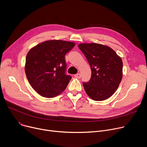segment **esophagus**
<instances>
[{
	"instance_id": "obj_1",
	"label": "esophagus",
	"mask_w": 147,
	"mask_h": 147,
	"mask_svg": "<svg viewBox=\"0 0 147 147\" xmlns=\"http://www.w3.org/2000/svg\"><path fill=\"white\" fill-rule=\"evenodd\" d=\"M75 77L77 78H81V74H77L75 75Z\"/></svg>"
}]
</instances>
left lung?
<instances>
[{"label":"left lung","instance_id":"1","mask_svg":"<svg viewBox=\"0 0 147 147\" xmlns=\"http://www.w3.org/2000/svg\"><path fill=\"white\" fill-rule=\"evenodd\" d=\"M78 47L87 58L91 69L90 80L83 82L86 93L94 101L110 98L122 79L121 57L110 47L97 43H82Z\"/></svg>","mask_w":147,"mask_h":147}]
</instances>
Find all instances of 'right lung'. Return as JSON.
Wrapping results in <instances>:
<instances>
[{"instance_id":"add662e5","label":"right lung","mask_w":147,"mask_h":147,"mask_svg":"<svg viewBox=\"0 0 147 147\" xmlns=\"http://www.w3.org/2000/svg\"><path fill=\"white\" fill-rule=\"evenodd\" d=\"M75 46L74 42L48 40L30 50L25 71L32 88L41 96L53 98L61 94L71 80L66 74L65 55Z\"/></svg>"}]
</instances>
